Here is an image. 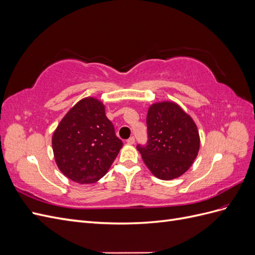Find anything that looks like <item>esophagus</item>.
I'll return each mask as SVG.
<instances>
[{
    "label": "esophagus",
    "instance_id": "esophagus-1",
    "mask_svg": "<svg viewBox=\"0 0 255 255\" xmlns=\"http://www.w3.org/2000/svg\"><path fill=\"white\" fill-rule=\"evenodd\" d=\"M127 142H128V144H134V143H135V138H134V137H129L128 139L127 140Z\"/></svg>",
    "mask_w": 255,
    "mask_h": 255
}]
</instances>
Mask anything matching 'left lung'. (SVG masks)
<instances>
[{
  "instance_id": "obj_1",
  "label": "left lung",
  "mask_w": 255,
  "mask_h": 255,
  "mask_svg": "<svg viewBox=\"0 0 255 255\" xmlns=\"http://www.w3.org/2000/svg\"><path fill=\"white\" fill-rule=\"evenodd\" d=\"M148 143L137 145L149 170L160 180H173L186 172L200 149L195 121L174 102L152 104L146 115Z\"/></svg>"
}]
</instances>
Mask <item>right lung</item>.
<instances>
[{"instance_id":"right-lung-1","label":"right lung","mask_w":255,"mask_h":255,"mask_svg":"<svg viewBox=\"0 0 255 255\" xmlns=\"http://www.w3.org/2000/svg\"><path fill=\"white\" fill-rule=\"evenodd\" d=\"M122 145L106 117L104 104L92 97L71 107L52 137L58 169L79 184H92L103 177Z\"/></svg>"}]
</instances>
